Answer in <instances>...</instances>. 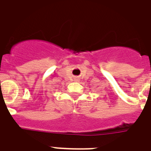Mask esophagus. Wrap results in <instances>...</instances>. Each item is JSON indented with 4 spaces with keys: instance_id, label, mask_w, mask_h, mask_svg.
Returning a JSON list of instances; mask_svg holds the SVG:
<instances>
[{
    "instance_id": "esophagus-1",
    "label": "esophagus",
    "mask_w": 151,
    "mask_h": 151,
    "mask_svg": "<svg viewBox=\"0 0 151 151\" xmlns=\"http://www.w3.org/2000/svg\"><path fill=\"white\" fill-rule=\"evenodd\" d=\"M76 80H78V79H77V78H76Z\"/></svg>"
}]
</instances>
